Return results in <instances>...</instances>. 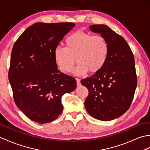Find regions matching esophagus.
I'll return each instance as SVG.
<instances>
[{"instance_id":"1","label":"esophagus","mask_w":150,"mask_h":150,"mask_svg":"<svg viewBox=\"0 0 150 150\" xmlns=\"http://www.w3.org/2000/svg\"><path fill=\"white\" fill-rule=\"evenodd\" d=\"M76 85H77L78 86L81 85V80H80L79 79H76Z\"/></svg>"}]
</instances>
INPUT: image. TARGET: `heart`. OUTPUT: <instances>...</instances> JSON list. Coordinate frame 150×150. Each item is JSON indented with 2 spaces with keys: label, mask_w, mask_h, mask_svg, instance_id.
Segmentation results:
<instances>
[{
  "label": "heart",
  "mask_w": 150,
  "mask_h": 150,
  "mask_svg": "<svg viewBox=\"0 0 150 150\" xmlns=\"http://www.w3.org/2000/svg\"><path fill=\"white\" fill-rule=\"evenodd\" d=\"M65 45L66 47H57L54 50L55 64L62 72H70L76 60L79 64L74 71L75 75L95 74L105 64L109 45L103 36L77 31L67 38Z\"/></svg>",
  "instance_id": "b5f03b06"
}]
</instances>
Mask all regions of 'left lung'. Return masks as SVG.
<instances>
[{"label": "left lung", "instance_id": "1", "mask_svg": "<svg viewBox=\"0 0 150 150\" xmlns=\"http://www.w3.org/2000/svg\"><path fill=\"white\" fill-rule=\"evenodd\" d=\"M89 29L105 38L109 53L99 71L81 80L89 91L85 107L97 120H112L127 112L134 98L137 83L134 54L126 40L107 25H93Z\"/></svg>", "mask_w": 150, "mask_h": 150}]
</instances>
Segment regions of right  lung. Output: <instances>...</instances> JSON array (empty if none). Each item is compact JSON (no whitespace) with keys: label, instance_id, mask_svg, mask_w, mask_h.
I'll return each instance as SVG.
<instances>
[{"label":"right lung","instance_id":"obj_1","mask_svg":"<svg viewBox=\"0 0 150 150\" xmlns=\"http://www.w3.org/2000/svg\"><path fill=\"white\" fill-rule=\"evenodd\" d=\"M75 25L71 22L36 23L13 45L8 79L15 103L38 123L56 120L63 109L61 97L74 91L75 78L57 69L54 50Z\"/></svg>","mask_w":150,"mask_h":150}]
</instances>
